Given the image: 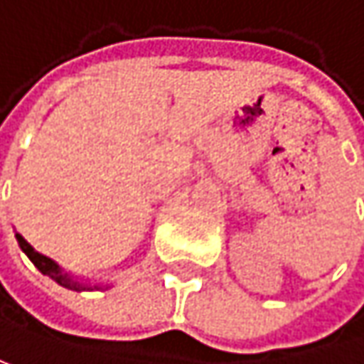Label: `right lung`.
<instances>
[{
  "label": "right lung",
  "mask_w": 364,
  "mask_h": 364,
  "mask_svg": "<svg viewBox=\"0 0 364 364\" xmlns=\"http://www.w3.org/2000/svg\"><path fill=\"white\" fill-rule=\"evenodd\" d=\"M16 240H18V245L20 248L24 250V255L33 261V265L39 269L43 275H47V277H51L53 282H58L60 286H64L68 290H76V292H82V290H91V286H85V284H80V282H76L74 277H70L68 273L62 272V267L53 261V259H49V257H45V255H41L37 252L35 248L31 247L20 234H16ZM95 288H99V286H95Z\"/></svg>",
  "instance_id": "obj_1"
}]
</instances>
